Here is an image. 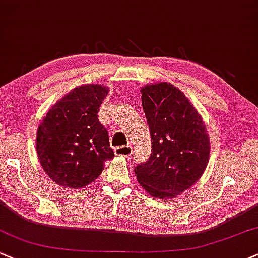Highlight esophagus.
<instances>
[{"label":"esophagus","mask_w":258,"mask_h":258,"mask_svg":"<svg viewBox=\"0 0 258 258\" xmlns=\"http://www.w3.org/2000/svg\"><path fill=\"white\" fill-rule=\"evenodd\" d=\"M114 154L117 157H123V158H129L133 154V148L130 146H122V147L114 148Z\"/></svg>","instance_id":"34e87169"}]
</instances>
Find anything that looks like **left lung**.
<instances>
[{"label": "left lung", "mask_w": 258, "mask_h": 258, "mask_svg": "<svg viewBox=\"0 0 258 258\" xmlns=\"http://www.w3.org/2000/svg\"><path fill=\"white\" fill-rule=\"evenodd\" d=\"M142 107L151 133L152 154L135 167L141 186L158 199L190 189L209 160V136L201 114L179 88L155 82L141 90Z\"/></svg>", "instance_id": "obj_1"}]
</instances>
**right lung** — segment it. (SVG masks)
I'll use <instances>...</instances> for the list:
<instances>
[{"label": "right lung", "mask_w": 258, "mask_h": 258, "mask_svg": "<svg viewBox=\"0 0 258 258\" xmlns=\"http://www.w3.org/2000/svg\"><path fill=\"white\" fill-rule=\"evenodd\" d=\"M109 88L81 85L51 106L37 130L39 163L57 185L81 189L103 172L113 159L109 134L98 119Z\"/></svg>", "instance_id": "1"}]
</instances>
